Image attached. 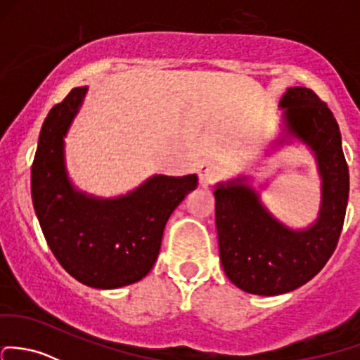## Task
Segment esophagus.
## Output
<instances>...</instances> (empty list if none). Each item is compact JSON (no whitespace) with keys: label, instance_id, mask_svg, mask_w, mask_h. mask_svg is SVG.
Instances as JSON below:
<instances>
[{"label":"esophagus","instance_id":"esophagus-1","mask_svg":"<svg viewBox=\"0 0 360 360\" xmlns=\"http://www.w3.org/2000/svg\"><path fill=\"white\" fill-rule=\"evenodd\" d=\"M217 176H219V167L215 164L203 162L202 165H198V177L202 186H209L212 181L217 179Z\"/></svg>","mask_w":360,"mask_h":360}]
</instances>
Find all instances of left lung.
I'll use <instances>...</instances> for the list:
<instances>
[{
    "label": "left lung",
    "mask_w": 360,
    "mask_h": 360,
    "mask_svg": "<svg viewBox=\"0 0 360 360\" xmlns=\"http://www.w3.org/2000/svg\"><path fill=\"white\" fill-rule=\"evenodd\" d=\"M286 129L316 151L323 176V207L312 228L291 231L260 205L245 186H221L215 195L219 257L226 276L253 295H281L305 285L338 245L349 202L350 176L338 122L309 88H290L281 98Z\"/></svg>",
    "instance_id": "left-lung-1"
}]
</instances>
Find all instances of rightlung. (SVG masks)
Listing matches in <instances>:
<instances>
[{"instance_id":"add662e5","label":"right lung","mask_w":360,"mask_h":360,"mask_svg":"<svg viewBox=\"0 0 360 360\" xmlns=\"http://www.w3.org/2000/svg\"><path fill=\"white\" fill-rule=\"evenodd\" d=\"M88 88L72 89L48 113L30 170V191L48 247L72 278L93 288H120L148 274L165 222L198 184L195 174L155 176L115 200L72 190L63 165V136Z\"/></svg>"}]
</instances>
